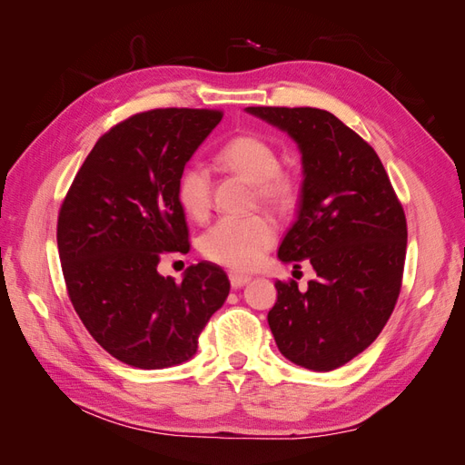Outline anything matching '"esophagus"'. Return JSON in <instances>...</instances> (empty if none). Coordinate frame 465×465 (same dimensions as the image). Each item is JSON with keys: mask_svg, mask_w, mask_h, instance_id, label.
<instances>
[{"mask_svg": "<svg viewBox=\"0 0 465 465\" xmlns=\"http://www.w3.org/2000/svg\"><path fill=\"white\" fill-rule=\"evenodd\" d=\"M229 279H231V287H232V289H241V287H244V285L248 283V281H250L248 275H238V273H231Z\"/></svg>", "mask_w": 465, "mask_h": 465, "instance_id": "obj_1", "label": "esophagus"}]
</instances>
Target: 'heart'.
Wrapping results in <instances>:
<instances>
[{
    "label": "heart",
    "mask_w": 465,
    "mask_h": 465,
    "mask_svg": "<svg viewBox=\"0 0 465 465\" xmlns=\"http://www.w3.org/2000/svg\"><path fill=\"white\" fill-rule=\"evenodd\" d=\"M217 159L223 166L241 173L254 182L258 198L275 207H287L297 184L294 178L279 168V154L267 139L256 134H241L224 143ZM176 200L192 219H203L211 207V178L207 168L192 161L176 178ZM277 238L275 223L270 215L254 213L246 217H223L202 234V254L213 263L232 272H250Z\"/></svg>",
    "instance_id": "obj_1"
}]
</instances>
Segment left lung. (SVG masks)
Listing matches in <instances>:
<instances>
[{
  "label": "left lung",
  "instance_id": "1",
  "mask_svg": "<svg viewBox=\"0 0 465 465\" xmlns=\"http://www.w3.org/2000/svg\"><path fill=\"white\" fill-rule=\"evenodd\" d=\"M277 125L302 154L299 217L277 256L311 262L316 279L277 281L267 314L283 357L328 372L367 349L386 326L401 291L407 223L376 151L331 112L248 106Z\"/></svg>",
  "mask_w": 465,
  "mask_h": 465
}]
</instances>
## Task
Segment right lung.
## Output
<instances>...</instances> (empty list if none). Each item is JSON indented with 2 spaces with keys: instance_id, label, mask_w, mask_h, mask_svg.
Returning <instances> with one entry per match:
<instances>
[{
  "instance_id": "right-lung-1",
  "label": "right lung",
  "mask_w": 465,
  "mask_h": 465,
  "mask_svg": "<svg viewBox=\"0 0 465 465\" xmlns=\"http://www.w3.org/2000/svg\"><path fill=\"white\" fill-rule=\"evenodd\" d=\"M221 110L154 108L110 128L67 190L58 250L69 301L108 353L135 369H166L198 351L209 318L229 297L219 265L163 277L164 254H186L188 224L176 178Z\"/></svg>"
}]
</instances>
